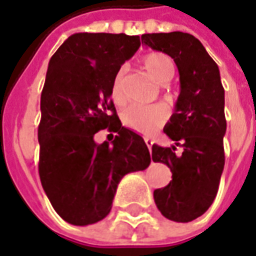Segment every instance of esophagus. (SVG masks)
Here are the masks:
<instances>
[{"mask_svg": "<svg viewBox=\"0 0 256 256\" xmlns=\"http://www.w3.org/2000/svg\"><path fill=\"white\" fill-rule=\"evenodd\" d=\"M144 139H145V144H146V146H148V148H149V149H150L152 145H153V140H152L150 138H144Z\"/></svg>", "mask_w": 256, "mask_h": 256, "instance_id": "esophagus-1", "label": "esophagus"}]
</instances>
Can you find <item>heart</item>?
Masks as SVG:
<instances>
[{
	"mask_svg": "<svg viewBox=\"0 0 256 256\" xmlns=\"http://www.w3.org/2000/svg\"><path fill=\"white\" fill-rule=\"evenodd\" d=\"M144 66L154 80L164 84L172 80L176 72L172 60L164 52H150L144 58ZM124 71H120L114 75L111 82V98L117 106L125 103V93L122 89ZM168 118V111L164 106H140L132 104L126 107L122 112L124 124L139 134H152L156 128L162 126Z\"/></svg>",
	"mask_w": 256,
	"mask_h": 256,
	"instance_id": "heart-1",
	"label": "heart"
}]
</instances>
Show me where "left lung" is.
Returning a JSON list of instances; mask_svg holds the SVG:
<instances>
[{
	"label": "left lung",
	"instance_id": "1",
	"mask_svg": "<svg viewBox=\"0 0 256 256\" xmlns=\"http://www.w3.org/2000/svg\"><path fill=\"white\" fill-rule=\"evenodd\" d=\"M142 44L166 52L180 74V94L164 134L176 142L172 148L152 146L153 162L172 170V181L153 192L162 214L188 223L209 209L219 190L224 168V89L219 66L196 37L190 33H148ZM176 146L183 148L181 155Z\"/></svg>",
	"mask_w": 256,
	"mask_h": 256
}]
</instances>
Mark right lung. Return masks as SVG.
Here are the masks:
<instances>
[{
    "label": "right lung",
    "instance_id": "1",
    "mask_svg": "<svg viewBox=\"0 0 256 256\" xmlns=\"http://www.w3.org/2000/svg\"><path fill=\"white\" fill-rule=\"evenodd\" d=\"M140 37L75 33L48 62L38 124V174L54 210L68 223L88 226L110 213L125 174L150 164L144 138L125 128L111 100V82L136 52ZM118 134L98 146L94 134Z\"/></svg>",
    "mask_w": 256,
    "mask_h": 256
}]
</instances>
